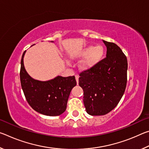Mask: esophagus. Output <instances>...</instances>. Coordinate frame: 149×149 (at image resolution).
Wrapping results in <instances>:
<instances>
[{
  "instance_id": "1",
  "label": "esophagus",
  "mask_w": 149,
  "mask_h": 149,
  "mask_svg": "<svg viewBox=\"0 0 149 149\" xmlns=\"http://www.w3.org/2000/svg\"><path fill=\"white\" fill-rule=\"evenodd\" d=\"M75 79H76L77 84H78V83H79V75H75Z\"/></svg>"
}]
</instances>
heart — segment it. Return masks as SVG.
Listing matches in <instances>:
<instances>
[{
	"mask_svg": "<svg viewBox=\"0 0 149 149\" xmlns=\"http://www.w3.org/2000/svg\"><path fill=\"white\" fill-rule=\"evenodd\" d=\"M104 54V50L100 45L93 47L91 45L85 47L82 52L83 56H87L83 61L81 67L84 69H89L98 64L102 60Z\"/></svg>",
	"mask_w": 149,
	"mask_h": 149,
	"instance_id": "obj_1",
	"label": "heart"
}]
</instances>
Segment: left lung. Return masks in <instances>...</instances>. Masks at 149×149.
Returning <instances> with one entry per match:
<instances>
[{"label":"left lung","instance_id":"1","mask_svg":"<svg viewBox=\"0 0 149 149\" xmlns=\"http://www.w3.org/2000/svg\"><path fill=\"white\" fill-rule=\"evenodd\" d=\"M107 57L79 74L85 110L91 116L105 115L116 107L127 84V60L114 42L103 41Z\"/></svg>","mask_w":149,"mask_h":149}]
</instances>
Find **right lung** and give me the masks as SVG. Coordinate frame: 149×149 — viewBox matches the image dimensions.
Wrapping results in <instances>:
<instances>
[{"label":"right lung","instance_id":"obj_1","mask_svg":"<svg viewBox=\"0 0 149 149\" xmlns=\"http://www.w3.org/2000/svg\"><path fill=\"white\" fill-rule=\"evenodd\" d=\"M26 51L22 57L19 75L22 88L27 102L40 114L49 116L62 114L66 109L70 92L77 84L75 76H57L47 81L33 79L24 68Z\"/></svg>","mask_w":149,"mask_h":149}]
</instances>
